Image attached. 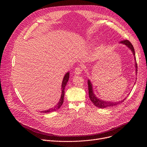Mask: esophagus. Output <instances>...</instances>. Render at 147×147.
<instances>
[{"instance_id": "esophagus-1", "label": "esophagus", "mask_w": 147, "mask_h": 147, "mask_svg": "<svg viewBox=\"0 0 147 147\" xmlns=\"http://www.w3.org/2000/svg\"><path fill=\"white\" fill-rule=\"evenodd\" d=\"M82 69L81 67H76L75 69L74 73L76 74H81L82 73Z\"/></svg>"}]
</instances>
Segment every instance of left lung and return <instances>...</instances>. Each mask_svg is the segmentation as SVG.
<instances>
[{"label":"left lung","instance_id":"left-lung-1","mask_svg":"<svg viewBox=\"0 0 147 147\" xmlns=\"http://www.w3.org/2000/svg\"><path fill=\"white\" fill-rule=\"evenodd\" d=\"M120 44H124L125 45H126L133 52V55L134 56L135 58V61L136 60V56H135V51L134 47L131 43L129 40H123L120 42ZM136 73H137V63H136ZM88 93H89V97L90 100L92 101V102L94 103L95 106H96L98 108H109V107H112L116 105H117L119 103L123 102L125 98L123 99V100H121L120 101H117V102H112V101H107V100H101L99 98H98L95 94L93 92V89H92V84L90 80H88Z\"/></svg>","mask_w":147,"mask_h":147}]
</instances>
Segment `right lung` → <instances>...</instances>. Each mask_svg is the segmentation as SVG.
<instances>
[{
	"mask_svg": "<svg viewBox=\"0 0 147 147\" xmlns=\"http://www.w3.org/2000/svg\"><path fill=\"white\" fill-rule=\"evenodd\" d=\"M69 72H67L64 76L63 79V81H62V84H61V97L60 99L59 102L57 103V104L55 106V108H52L51 109H48L47 111H41V112L42 113H49V112H51L53 111H55L58 109H59L61 106L62 105L64 101V96H65V86H66L67 83L69 81Z\"/></svg>",
	"mask_w": 147,
	"mask_h": 147,
	"instance_id": "1",
	"label": "right lung"
}]
</instances>
